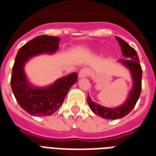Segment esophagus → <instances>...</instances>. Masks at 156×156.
Returning a JSON list of instances; mask_svg holds the SVG:
<instances>
[{
	"instance_id": "1",
	"label": "esophagus",
	"mask_w": 156,
	"mask_h": 156,
	"mask_svg": "<svg viewBox=\"0 0 156 156\" xmlns=\"http://www.w3.org/2000/svg\"><path fill=\"white\" fill-rule=\"evenodd\" d=\"M89 75V70L87 68H84V69H82L79 72V78H86Z\"/></svg>"
}]
</instances>
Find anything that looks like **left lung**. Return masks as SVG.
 Returning <instances> with one entry per match:
<instances>
[{
  "mask_svg": "<svg viewBox=\"0 0 156 156\" xmlns=\"http://www.w3.org/2000/svg\"><path fill=\"white\" fill-rule=\"evenodd\" d=\"M118 40L123 56L125 59H120V62L124 64L131 71V77L133 80V87L128 95L126 101L118 107L108 108L92 101L89 95L87 96V103L91 109L96 115L101 116L105 119H119L130 113L133 109L141 93V78H142V69L140 64V60L136 51L128 44L125 40L116 37Z\"/></svg>",
  "mask_w": 156,
  "mask_h": 156,
  "instance_id": "8db88e82",
  "label": "left lung"
}]
</instances>
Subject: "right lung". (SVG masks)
I'll return each instance as SVG.
<instances>
[{
    "label": "right lung",
    "mask_w": 156,
    "mask_h": 156,
    "mask_svg": "<svg viewBox=\"0 0 156 156\" xmlns=\"http://www.w3.org/2000/svg\"><path fill=\"white\" fill-rule=\"evenodd\" d=\"M59 38L40 35L30 40L17 53L15 59L10 86L17 102L32 116H50L61 107L67 93L78 80V73H73L58 79L46 87H35L29 83L24 71L26 61L40 54H54L58 49Z\"/></svg>",
    "instance_id": "obj_1"
}]
</instances>
